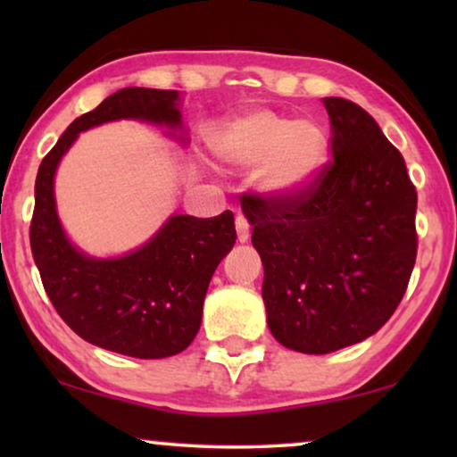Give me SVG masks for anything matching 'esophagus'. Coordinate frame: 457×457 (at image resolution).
Segmentation results:
<instances>
[{"label": "esophagus", "mask_w": 457, "mask_h": 457, "mask_svg": "<svg viewBox=\"0 0 457 457\" xmlns=\"http://www.w3.org/2000/svg\"><path fill=\"white\" fill-rule=\"evenodd\" d=\"M235 227H237V239H239V243H245L249 239V222L245 220V216L237 214Z\"/></svg>", "instance_id": "obj_1"}]
</instances>
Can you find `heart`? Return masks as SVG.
I'll use <instances>...</instances> for the list:
<instances>
[{
	"mask_svg": "<svg viewBox=\"0 0 457 457\" xmlns=\"http://www.w3.org/2000/svg\"><path fill=\"white\" fill-rule=\"evenodd\" d=\"M210 145L230 166H258L255 185L272 199L302 195L328 162V135L320 124L272 110L228 118L214 130Z\"/></svg>",
	"mask_w": 457,
	"mask_h": 457,
	"instance_id": "heart-1",
	"label": "heart"
}]
</instances>
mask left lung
Listing matches in <instances>:
<instances>
[{
	"label": "left lung",
	"instance_id": "8db88e82",
	"mask_svg": "<svg viewBox=\"0 0 457 457\" xmlns=\"http://www.w3.org/2000/svg\"><path fill=\"white\" fill-rule=\"evenodd\" d=\"M333 160L302 195L252 193L243 214L264 264L262 297L280 345L330 353L377 333L414 270L416 187L403 155L358 104L324 97Z\"/></svg>",
	"mask_w": 457,
	"mask_h": 457
}]
</instances>
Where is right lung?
Returning <instances> with one entry per match:
<instances>
[{
  "label": "right lung",
  "instance_id": "obj_1",
  "mask_svg": "<svg viewBox=\"0 0 457 457\" xmlns=\"http://www.w3.org/2000/svg\"><path fill=\"white\" fill-rule=\"evenodd\" d=\"M179 102V91L145 87L112 93L62 133L35 180L30 249L47 297L80 339L130 358H168L195 339L212 274L235 245L233 212L214 218L174 214L135 252L91 258L62 228L54 177L79 133L104 122L135 118L183 129Z\"/></svg>",
  "mask_w": 457,
  "mask_h": 457
}]
</instances>
